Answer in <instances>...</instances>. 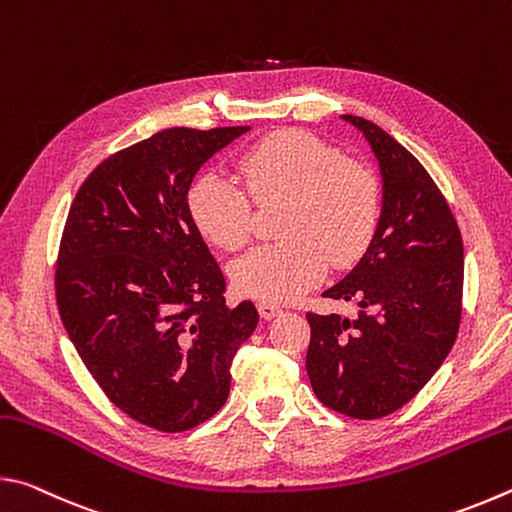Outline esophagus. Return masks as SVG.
I'll return each instance as SVG.
<instances>
[{
    "label": "esophagus",
    "instance_id": "1",
    "mask_svg": "<svg viewBox=\"0 0 512 512\" xmlns=\"http://www.w3.org/2000/svg\"><path fill=\"white\" fill-rule=\"evenodd\" d=\"M257 309H259V316H262L264 320H271V318L282 314V309L277 305H271V302H259Z\"/></svg>",
    "mask_w": 512,
    "mask_h": 512
}]
</instances>
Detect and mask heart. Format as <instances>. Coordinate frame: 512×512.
Wrapping results in <instances>:
<instances>
[{"label": "heart", "mask_w": 512, "mask_h": 512, "mask_svg": "<svg viewBox=\"0 0 512 512\" xmlns=\"http://www.w3.org/2000/svg\"><path fill=\"white\" fill-rule=\"evenodd\" d=\"M248 192L266 203L282 198L291 207L282 244L257 246L230 268L241 296L289 302L309 291L332 259L345 266L359 259L375 235L381 196L372 171L341 158L339 149L305 131L264 137L241 158ZM189 216L198 232L223 250H237L253 232V210L244 189L221 173H203L189 187Z\"/></svg>", "instance_id": "obj_1"}]
</instances>
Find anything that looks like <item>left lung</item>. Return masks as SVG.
Returning <instances> with one entry per match:
<instances>
[{
  "mask_svg": "<svg viewBox=\"0 0 512 512\" xmlns=\"http://www.w3.org/2000/svg\"><path fill=\"white\" fill-rule=\"evenodd\" d=\"M366 137L381 176V214L359 264L323 296L359 316L307 314V375L327 409L375 420L413 400L456 341L463 239L427 169L377 124L343 115Z\"/></svg>",
  "mask_w": 512,
  "mask_h": 512,
  "instance_id": "obj_1",
  "label": "left lung"
}]
</instances>
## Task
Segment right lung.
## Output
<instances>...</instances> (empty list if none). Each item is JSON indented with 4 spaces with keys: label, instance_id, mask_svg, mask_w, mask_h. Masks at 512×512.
I'll list each match as a JSON object with an SVG mask.
<instances>
[{
    "label": "right lung",
    "instance_id": "1",
    "mask_svg": "<svg viewBox=\"0 0 512 512\" xmlns=\"http://www.w3.org/2000/svg\"><path fill=\"white\" fill-rule=\"evenodd\" d=\"M250 126L167 128L110 155L69 207L56 300L108 400L176 433L221 409L232 359L259 314L225 305V280L189 216L198 169Z\"/></svg>",
    "mask_w": 512,
    "mask_h": 512
}]
</instances>
